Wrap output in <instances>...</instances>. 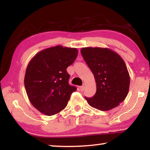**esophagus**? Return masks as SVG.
<instances>
[{
	"label": "esophagus",
	"instance_id": "esophagus-1",
	"mask_svg": "<svg viewBox=\"0 0 150 150\" xmlns=\"http://www.w3.org/2000/svg\"><path fill=\"white\" fill-rule=\"evenodd\" d=\"M85 85H82V86H81V87H79V88H80V90L81 91H83L85 90Z\"/></svg>",
	"mask_w": 150,
	"mask_h": 150
}]
</instances>
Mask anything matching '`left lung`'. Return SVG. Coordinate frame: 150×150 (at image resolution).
<instances>
[{
    "label": "left lung",
    "mask_w": 150,
    "mask_h": 150,
    "mask_svg": "<svg viewBox=\"0 0 150 150\" xmlns=\"http://www.w3.org/2000/svg\"><path fill=\"white\" fill-rule=\"evenodd\" d=\"M81 53L95 77L96 91L88 105L102 111L118 106L128 95L130 75L126 65L117 53L108 48L83 47Z\"/></svg>",
    "instance_id": "obj_1"
}]
</instances>
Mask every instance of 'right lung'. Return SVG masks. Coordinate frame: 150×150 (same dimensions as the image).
<instances>
[{"mask_svg":"<svg viewBox=\"0 0 150 150\" xmlns=\"http://www.w3.org/2000/svg\"><path fill=\"white\" fill-rule=\"evenodd\" d=\"M77 48L57 45L38 53L27 66L24 86L32 105L40 112L52 116L63 110L71 93L66 69L74 62Z\"/></svg>","mask_w":150,"mask_h":150,"instance_id":"add662e5","label":"right lung"}]
</instances>
